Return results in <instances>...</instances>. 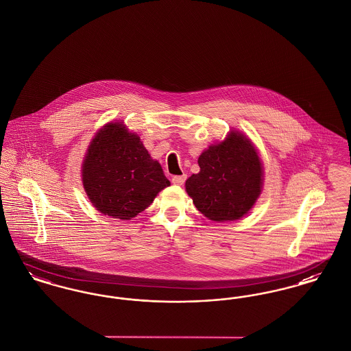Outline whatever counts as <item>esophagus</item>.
<instances>
[{
	"label": "esophagus",
	"mask_w": 351,
	"mask_h": 351,
	"mask_svg": "<svg viewBox=\"0 0 351 351\" xmlns=\"http://www.w3.org/2000/svg\"><path fill=\"white\" fill-rule=\"evenodd\" d=\"M185 180H186V175H179V176H173L172 179H171V182L175 184V185H183L185 183Z\"/></svg>",
	"instance_id": "1"
}]
</instances>
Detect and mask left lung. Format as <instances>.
Segmentation results:
<instances>
[{
    "mask_svg": "<svg viewBox=\"0 0 351 351\" xmlns=\"http://www.w3.org/2000/svg\"><path fill=\"white\" fill-rule=\"evenodd\" d=\"M199 166L200 172L185 182V189L199 212L212 221L242 217L261 195L262 163L243 134L232 132L226 141L204 151Z\"/></svg>",
    "mask_w": 351,
    "mask_h": 351,
    "instance_id": "obj_1",
    "label": "left lung"
}]
</instances>
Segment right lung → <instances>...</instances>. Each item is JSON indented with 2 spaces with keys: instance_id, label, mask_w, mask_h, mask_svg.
<instances>
[{
  "instance_id": "add662e5",
  "label": "right lung",
  "mask_w": 351,
  "mask_h": 351,
  "mask_svg": "<svg viewBox=\"0 0 351 351\" xmlns=\"http://www.w3.org/2000/svg\"><path fill=\"white\" fill-rule=\"evenodd\" d=\"M83 185L102 215L132 219L169 180L139 136L117 122L106 125L90 142L84 159Z\"/></svg>"
}]
</instances>
